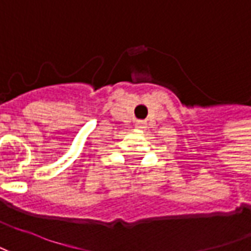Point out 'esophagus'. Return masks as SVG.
I'll return each mask as SVG.
<instances>
[{"label": "esophagus", "mask_w": 251, "mask_h": 251, "mask_svg": "<svg viewBox=\"0 0 251 251\" xmlns=\"http://www.w3.org/2000/svg\"><path fill=\"white\" fill-rule=\"evenodd\" d=\"M145 121H137V128H144Z\"/></svg>", "instance_id": "1"}]
</instances>
